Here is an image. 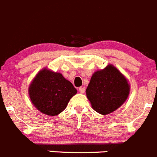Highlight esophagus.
I'll return each instance as SVG.
<instances>
[{"label": "esophagus", "mask_w": 157, "mask_h": 157, "mask_svg": "<svg viewBox=\"0 0 157 157\" xmlns=\"http://www.w3.org/2000/svg\"><path fill=\"white\" fill-rule=\"evenodd\" d=\"M79 91H80V93L81 94L84 93V91H85V88H84L83 87H80V88H79Z\"/></svg>", "instance_id": "34e87169"}]
</instances>
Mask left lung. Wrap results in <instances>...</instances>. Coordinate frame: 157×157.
<instances>
[{
    "label": "left lung",
    "instance_id": "obj_1",
    "mask_svg": "<svg viewBox=\"0 0 157 157\" xmlns=\"http://www.w3.org/2000/svg\"><path fill=\"white\" fill-rule=\"evenodd\" d=\"M128 80L112 64L92 75L86 94L93 109L101 115L115 112L129 94Z\"/></svg>",
    "mask_w": 157,
    "mask_h": 157
}]
</instances>
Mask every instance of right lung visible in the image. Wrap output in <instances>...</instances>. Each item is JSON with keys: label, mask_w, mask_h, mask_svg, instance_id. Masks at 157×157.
Wrapping results in <instances>:
<instances>
[{"label": "right lung", "mask_w": 157, "mask_h": 157, "mask_svg": "<svg viewBox=\"0 0 157 157\" xmlns=\"http://www.w3.org/2000/svg\"><path fill=\"white\" fill-rule=\"evenodd\" d=\"M77 93V89L62 74L46 68L36 74L29 87L33 105L39 112L49 116L61 113Z\"/></svg>", "instance_id": "add662e5"}]
</instances>
